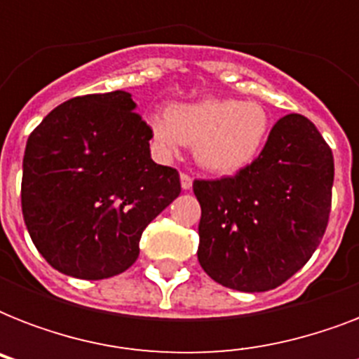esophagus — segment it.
I'll return each instance as SVG.
<instances>
[{"label":"esophagus","instance_id":"1","mask_svg":"<svg viewBox=\"0 0 359 359\" xmlns=\"http://www.w3.org/2000/svg\"><path fill=\"white\" fill-rule=\"evenodd\" d=\"M191 184H194V179H191L188 173H180V186H182V190H190Z\"/></svg>","mask_w":359,"mask_h":359}]
</instances>
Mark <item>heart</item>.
I'll list each match as a JSON object with an SVG mask.
<instances>
[{
	"label": "heart",
	"instance_id": "obj_1",
	"mask_svg": "<svg viewBox=\"0 0 359 359\" xmlns=\"http://www.w3.org/2000/svg\"><path fill=\"white\" fill-rule=\"evenodd\" d=\"M154 145L175 156L182 145L194 147V158L205 171L233 175L261 152L270 130L264 106L255 100L203 98L173 104L165 115L147 117Z\"/></svg>",
	"mask_w": 359,
	"mask_h": 359
}]
</instances>
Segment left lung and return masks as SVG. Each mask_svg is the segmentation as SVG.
I'll return each instance as SVG.
<instances>
[{
	"label": "left lung",
	"instance_id": "1",
	"mask_svg": "<svg viewBox=\"0 0 359 359\" xmlns=\"http://www.w3.org/2000/svg\"><path fill=\"white\" fill-rule=\"evenodd\" d=\"M334 154L311 121L285 115L235 177L196 180L203 270L219 285L264 292L294 276L328 225Z\"/></svg>",
	"mask_w": 359,
	"mask_h": 359
}]
</instances>
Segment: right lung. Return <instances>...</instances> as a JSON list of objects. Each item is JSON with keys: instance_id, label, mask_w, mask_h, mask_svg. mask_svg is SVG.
I'll list each match as a JSON object with an SVG mask.
<instances>
[{"instance_id": "obj_1", "label": "right lung", "mask_w": 359, "mask_h": 359, "mask_svg": "<svg viewBox=\"0 0 359 359\" xmlns=\"http://www.w3.org/2000/svg\"><path fill=\"white\" fill-rule=\"evenodd\" d=\"M126 91L70 98L31 132L22 212L50 266L78 279L128 270L143 231L179 197V171L152 162L151 130Z\"/></svg>"}]
</instances>
